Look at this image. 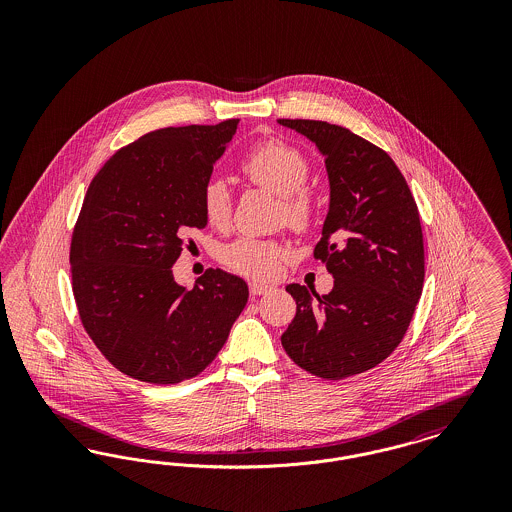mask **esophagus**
<instances>
[{"mask_svg": "<svg viewBox=\"0 0 512 512\" xmlns=\"http://www.w3.org/2000/svg\"><path fill=\"white\" fill-rule=\"evenodd\" d=\"M272 288L267 286V284H259V282H251L249 284V292L251 295H265V293L270 292Z\"/></svg>", "mask_w": 512, "mask_h": 512, "instance_id": "34e87169", "label": "esophagus"}]
</instances>
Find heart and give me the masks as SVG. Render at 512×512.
<instances>
[{
    "instance_id": "b5f03b06",
    "label": "heart",
    "mask_w": 512,
    "mask_h": 512,
    "mask_svg": "<svg viewBox=\"0 0 512 512\" xmlns=\"http://www.w3.org/2000/svg\"><path fill=\"white\" fill-rule=\"evenodd\" d=\"M245 176L282 197L284 217L295 226L305 228L313 219V197L305 190L309 178L307 157L286 142L268 140L253 147L242 163ZM201 207L207 222L215 228L228 224L232 213V197L222 178H211L201 195ZM288 249L278 242L242 236L224 245L220 259L236 272L251 278H270L278 272L280 261Z\"/></svg>"
}]
</instances>
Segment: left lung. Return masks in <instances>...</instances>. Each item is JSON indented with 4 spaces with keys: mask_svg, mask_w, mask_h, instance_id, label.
Here are the masks:
<instances>
[{
    "mask_svg": "<svg viewBox=\"0 0 512 512\" xmlns=\"http://www.w3.org/2000/svg\"><path fill=\"white\" fill-rule=\"evenodd\" d=\"M317 146L330 184L315 257L334 288L286 286L297 303L282 345L318 378L341 380L388 359L401 343L424 284V244L411 190L380 147L324 121L278 119Z\"/></svg>",
    "mask_w": 512,
    "mask_h": 512,
    "instance_id": "obj_1",
    "label": "left lung"
}]
</instances>
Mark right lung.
I'll use <instances>...</instances> for the list:
<instances>
[{
  "instance_id": "right-lung-1",
  "label": "right lung",
  "mask_w": 512,
  "mask_h": 512,
  "mask_svg": "<svg viewBox=\"0 0 512 512\" xmlns=\"http://www.w3.org/2000/svg\"><path fill=\"white\" fill-rule=\"evenodd\" d=\"M238 122L149 132L119 149L86 192L71 244L74 299L88 336L130 378H194L244 311L240 276L209 268L188 290L172 274L184 234L207 226L203 188Z\"/></svg>"
}]
</instances>
